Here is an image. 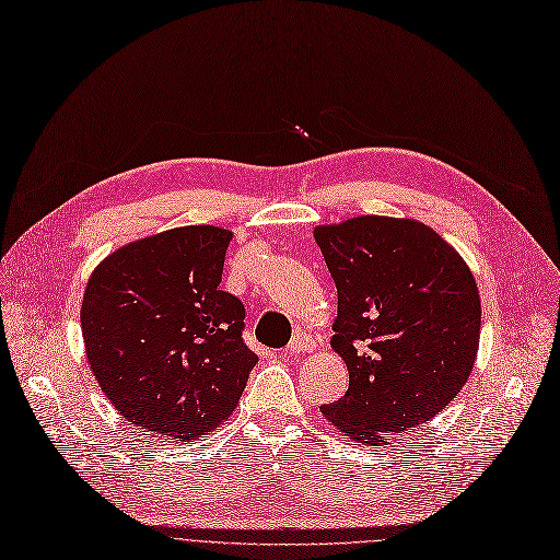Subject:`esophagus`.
Returning a JSON list of instances; mask_svg holds the SVG:
<instances>
[{
    "instance_id": "1",
    "label": "esophagus",
    "mask_w": 560,
    "mask_h": 560,
    "mask_svg": "<svg viewBox=\"0 0 560 560\" xmlns=\"http://www.w3.org/2000/svg\"><path fill=\"white\" fill-rule=\"evenodd\" d=\"M314 339L312 337H306V335H298V337H293L291 339V343H288V348H285V353L288 355H302V353H312L314 350Z\"/></svg>"
}]
</instances>
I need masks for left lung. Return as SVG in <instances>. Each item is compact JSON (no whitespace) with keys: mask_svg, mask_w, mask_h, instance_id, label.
Instances as JSON below:
<instances>
[{"mask_svg":"<svg viewBox=\"0 0 560 560\" xmlns=\"http://www.w3.org/2000/svg\"><path fill=\"white\" fill-rule=\"evenodd\" d=\"M339 295L332 348L348 389L320 406L358 443L385 445L459 395L480 341V295L462 256L429 225L355 217L314 233Z\"/></svg>","mask_w":560,"mask_h":560,"instance_id":"8db88e82","label":"left lung"}]
</instances>
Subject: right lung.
<instances>
[{
	"mask_svg": "<svg viewBox=\"0 0 560 560\" xmlns=\"http://www.w3.org/2000/svg\"><path fill=\"white\" fill-rule=\"evenodd\" d=\"M233 233L184 225L121 246L82 298L94 376L127 422L194 441L231 416L258 355L244 304L219 288Z\"/></svg>",
	"mask_w": 560,
	"mask_h": 560,
	"instance_id": "right-lung-1",
	"label": "right lung"
}]
</instances>
